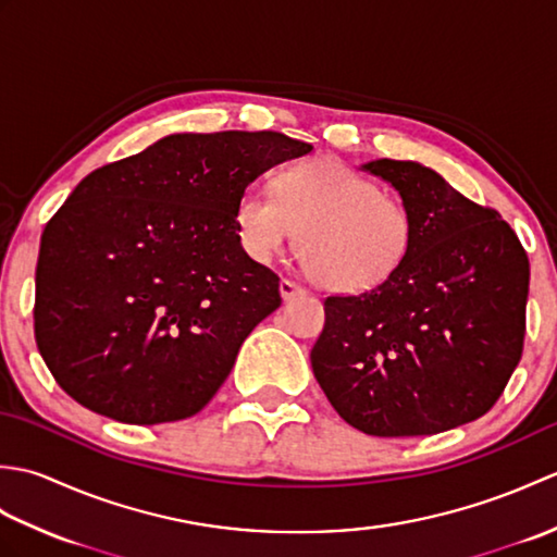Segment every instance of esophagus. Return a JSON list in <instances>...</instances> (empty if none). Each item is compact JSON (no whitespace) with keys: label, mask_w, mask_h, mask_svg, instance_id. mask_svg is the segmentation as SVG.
Masks as SVG:
<instances>
[{"label":"esophagus","mask_w":557,"mask_h":557,"mask_svg":"<svg viewBox=\"0 0 557 557\" xmlns=\"http://www.w3.org/2000/svg\"><path fill=\"white\" fill-rule=\"evenodd\" d=\"M280 292H282V299H285V301H289L294 297H306V294H309V289L301 287L299 282H294V280H282Z\"/></svg>","instance_id":"34e87169"}]
</instances>
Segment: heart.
I'll return each mask as SVG.
<instances>
[{"mask_svg":"<svg viewBox=\"0 0 557 557\" xmlns=\"http://www.w3.org/2000/svg\"><path fill=\"white\" fill-rule=\"evenodd\" d=\"M272 191L246 186L234 203L239 244L256 263L275 258L299 230L318 285L359 294L393 277L411 251L417 224L405 200L337 160L292 164Z\"/></svg>","mask_w":557,"mask_h":557,"instance_id":"heart-1","label":"heart"}]
</instances>
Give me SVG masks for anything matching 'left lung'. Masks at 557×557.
<instances>
[{"label": "left lung", "instance_id": "8db88e82", "mask_svg": "<svg viewBox=\"0 0 557 557\" xmlns=\"http://www.w3.org/2000/svg\"><path fill=\"white\" fill-rule=\"evenodd\" d=\"M411 210L413 244L383 285L330 294L311 349L318 385L354 429L433 435L483 417L522 359L529 258L498 210L419 162L363 164Z\"/></svg>", "mask_w": 557, "mask_h": 557}]
</instances>
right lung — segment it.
I'll use <instances>...</instances> for the list:
<instances>
[{"label":"right lung","instance_id":"add662e5","mask_svg":"<svg viewBox=\"0 0 557 557\" xmlns=\"http://www.w3.org/2000/svg\"><path fill=\"white\" fill-rule=\"evenodd\" d=\"M311 150L277 132L174 134L90 172L45 224L35 270V342L59 387L136 425L203 409L282 304L239 244L236 198Z\"/></svg>","mask_w":557,"mask_h":557}]
</instances>
